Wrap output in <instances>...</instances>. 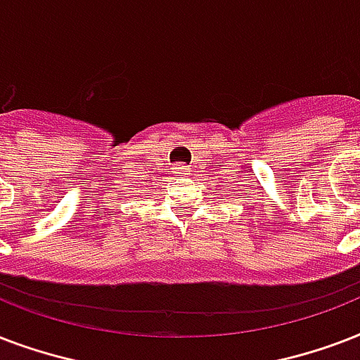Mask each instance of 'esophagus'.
<instances>
[{
	"label": "esophagus",
	"mask_w": 360,
	"mask_h": 360,
	"mask_svg": "<svg viewBox=\"0 0 360 360\" xmlns=\"http://www.w3.org/2000/svg\"><path fill=\"white\" fill-rule=\"evenodd\" d=\"M172 169H174L172 172H174L176 176H184V174H188V165H184V163H178V165H174Z\"/></svg>",
	"instance_id": "obj_1"
}]
</instances>
